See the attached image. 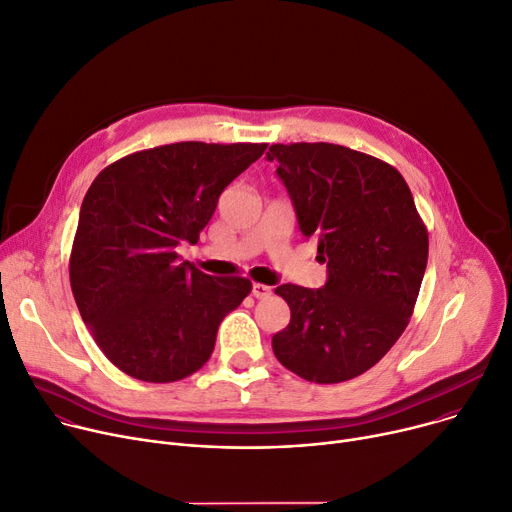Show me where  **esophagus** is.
<instances>
[{"label":"esophagus","mask_w":512,"mask_h":512,"mask_svg":"<svg viewBox=\"0 0 512 512\" xmlns=\"http://www.w3.org/2000/svg\"><path fill=\"white\" fill-rule=\"evenodd\" d=\"M251 294H253L255 298H267V296L271 294V288H269V286H265V284H253Z\"/></svg>","instance_id":"esophagus-1"}]
</instances>
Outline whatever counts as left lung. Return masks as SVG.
Listing matches in <instances>:
<instances>
[{
    "label": "left lung",
    "instance_id": "1",
    "mask_svg": "<svg viewBox=\"0 0 512 512\" xmlns=\"http://www.w3.org/2000/svg\"><path fill=\"white\" fill-rule=\"evenodd\" d=\"M269 162L304 238L317 241L327 282L282 284L290 323L271 337L276 358L311 383H342L397 342L422 286L428 232L393 166L335 144H274Z\"/></svg>",
    "mask_w": 512,
    "mask_h": 512
}]
</instances>
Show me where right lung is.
<instances>
[{
  "label": "right lung",
  "instance_id": "1",
  "mask_svg": "<svg viewBox=\"0 0 512 512\" xmlns=\"http://www.w3.org/2000/svg\"><path fill=\"white\" fill-rule=\"evenodd\" d=\"M265 148L168 144L125 156L92 181L70 282L94 342L129 377H189L212 356L222 319L251 292L245 278H214L181 261L177 247L197 243L220 193Z\"/></svg>",
  "mask_w": 512,
  "mask_h": 512
}]
</instances>
